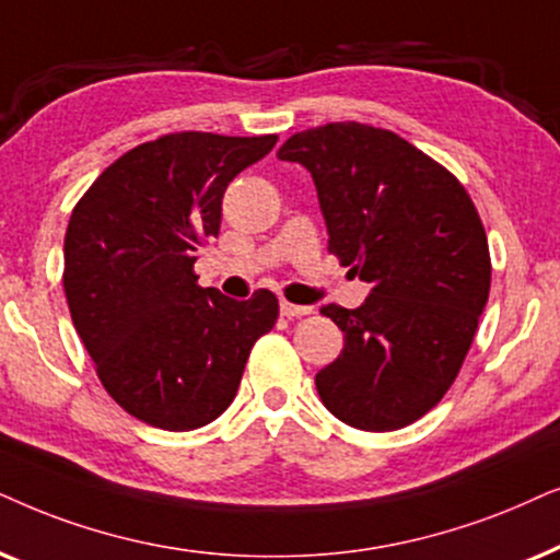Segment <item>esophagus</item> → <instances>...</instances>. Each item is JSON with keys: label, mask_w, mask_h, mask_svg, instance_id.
Instances as JSON below:
<instances>
[{"label": "esophagus", "mask_w": 560, "mask_h": 560, "mask_svg": "<svg viewBox=\"0 0 560 560\" xmlns=\"http://www.w3.org/2000/svg\"><path fill=\"white\" fill-rule=\"evenodd\" d=\"M281 315L284 317H304V315H310L312 312V307H304V304H292V302H287V300H281Z\"/></svg>", "instance_id": "1"}]
</instances>
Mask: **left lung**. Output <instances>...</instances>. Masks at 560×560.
Segmentation results:
<instances>
[{
    "mask_svg": "<svg viewBox=\"0 0 560 560\" xmlns=\"http://www.w3.org/2000/svg\"><path fill=\"white\" fill-rule=\"evenodd\" d=\"M276 155L310 171L330 253L371 284L361 307L319 310L346 338L315 376L319 399L350 428H407L456 382L487 307L479 212L448 168L384 128L327 122Z\"/></svg>",
    "mask_w": 560,
    "mask_h": 560,
    "instance_id": "1",
    "label": "left lung"
}]
</instances>
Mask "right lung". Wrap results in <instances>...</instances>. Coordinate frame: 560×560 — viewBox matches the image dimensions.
<instances>
[{
	"label": "right lung",
	"instance_id": "right-lung-1",
	"mask_svg": "<svg viewBox=\"0 0 560 560\" xmlns=\"http://www.w3.org/2000/svg\"><path fill=\"white\" fill-rule=\"evenodd\" d=\"M279 136L168 132L102 171L73 207L63 292L96 376L125 412L184 432L235 399L245 361L279 317L258 289L235 302L197 284L228 184Z\"/></svg>",
	"mask_w": 560,
	"mask_h": 560
}]
</instances>
